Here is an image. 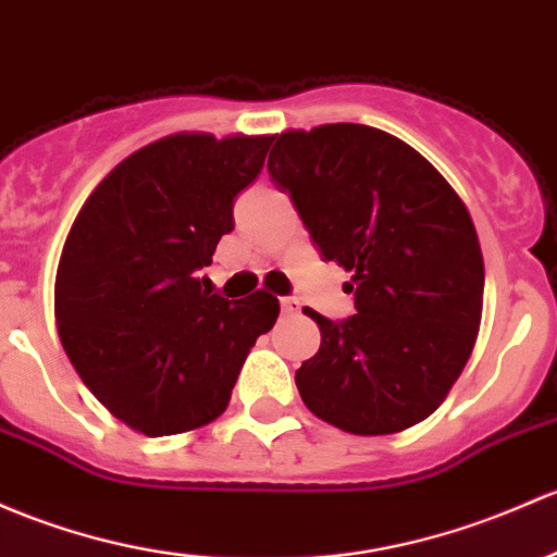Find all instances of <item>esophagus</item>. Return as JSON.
Returning a JSON list of instances; mask_svg holds the SVG:
<instances>
[{
    "instance_id": "obj_1",
    "label": "esophagus",
    "mask_w": 557,
    "mask_h": 557,
    "mask_svg": "<svg viewBox=\"0 0 557 557\" xmlns=\"http://www.w3.org/2000/svg\"><path fill=\"white\" fill-rule=\"evenodd\" d=\"M280 307H283L285 314H296L298 312V298L296 296L280 298Z\"/></svg>"
}]
</instances>
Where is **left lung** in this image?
Instances as JSON below:
<instances>
[{
    "instance_id": "8db88e82",
    "label": "left lung",
    "mask_w": 557,
    "mask_h": 557,
    "mask_svg": "<svg viewBox=\"0 0 557 557\" xmlns=\"http://www.w3.org/2000/svg\"><path fill=\"white\" fill-rule=\"evenodd\" d=\"M267 171L323 261L352 272L355 312L320 327L304 406L352 435H392L446 400L483 309V253L465 202L419 151L368 125L274 136Z\"/></svg>"
}]
</instances>
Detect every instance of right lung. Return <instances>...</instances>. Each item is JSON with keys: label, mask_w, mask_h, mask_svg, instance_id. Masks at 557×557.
Here are the masks:
<instances>
[{"label": "right lung", "mask_w": 557, "mask_h": 557, "mask_svg": "<svg viewBox=\"0 0 557 557\" xmlns=\"http://www.w3.org/2000/svg\"><path fill=\"white\" fill-rule=\"evenodd\" d=\"M269 140H154L96 186L69 232L58 336L92 395L144 435L219 419L250 347L277 320L267 290L230 301L197 277L234 230V200L261 173Z\"/></svg>", "instance_id": "obj_1"}]
</instances>
